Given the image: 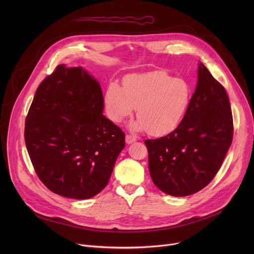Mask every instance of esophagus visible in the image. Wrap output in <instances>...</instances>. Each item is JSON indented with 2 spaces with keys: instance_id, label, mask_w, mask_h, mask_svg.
I'll return each mask as SVG.
<instances>
[{
  "instance_id": "34e87169",
  "label": "esophagus",
  "mask_w": 254,
  "mask_h": 254,
  "mask_svg": "<svg viewBox=\"0 0 254 254\" xmlns=\"http://www.w3.org/2000/svg\"><path fill=\"white\" fill-rule=\"evenodd\" d=\"M136 140V137L135 136H132V135H129V134H127L126 135V142L127 143H132Z\"/></svg>"
}]
</instances>
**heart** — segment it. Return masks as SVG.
Returning <instances> with one entry per match:
<instances>
[{"label": "heart", "mask_w": 254, "mask_h": 254, "mask_svg": "<svg viewBox=\"0 0 254 254\" xmlns=\"http://www.w3.org/2000/svg\"><path fill=\"white\" fill-rule=\"evenodd\" d=\"M191 98L192 87L187 80L173 78L167 72L158 70L127 75L123 88L111 82L104 93V106L108 119L116 124L131 117L136 108L138 119L130 128L161 136L182 123Z\"/></svg>", "instance_id": "1"}]
</instances>
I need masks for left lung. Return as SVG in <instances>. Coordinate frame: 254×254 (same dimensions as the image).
<instances>
[{"mask_svg": "<svg viewBox=\"0 0 254 254\" xmlns=\"http://www.w3.org/2000/svg\"><path fill=\"white\" fill-rule=\"evenodd\" d=\"M232 136L226 90L200 62L196 89L182 123L163 137L144 140L154 184L175 197L199 192L221 168Z\"/></svg>", "mask_w": 254, "mask_h": 254, "instance_id": "obj_1", "label": "left lung"}]
</instances>
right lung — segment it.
<instances>
[{
  "mask_svg": "<svg viewBox=\"0 0 254 254\" xmlns=\"http://www.w3.org/2000/svg\"><path fill=\"white\" fill-rule=\"evenodd\" d=\"M103 102L99 82L82 66L60 64L37 88L25 142L39 179L55 194L89 199L110 181L126 141L102 115Z\"/></svg>",
  "mask_w": 254,
  "mask_h": 254,
  "instance_id": "obj_1",
  "label": "right lung"
}]
</instances>
